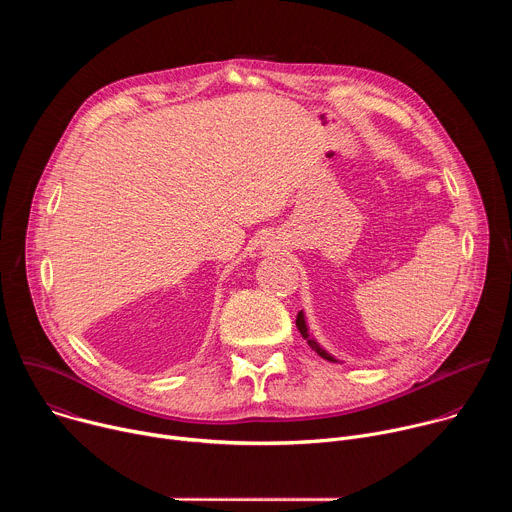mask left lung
<instances>
[{
  "instance_id": "8db88e82",
  "label": "left lung",
  "mask_w": 512,
  "mask_h": 512,
  "mask_svg": "<svg viewBox=\"0 0 512 512\" xmlns=\"http://www.w3.org/2000/svg\"><path fill=\"white\" fill-rule=\"evenodd\" d=\"M296 326H298V330H300V334L304 336V340H308V344H310V348L312 350H316L322 358H326V360H330V362H338L332 354H328L316 340H314V336H310V332H308V324H306V318H304V312H300L298 314V318H296Z\"/></svg>"
}]
</instances>
